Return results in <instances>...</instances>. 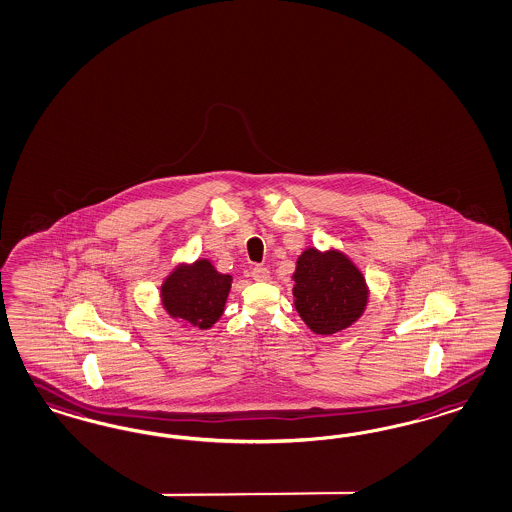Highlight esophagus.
<instances>
[{
  "label": "esophagus",
  "mask_w": 512,
  "mask_h": 512,
  "mask_svg": "<svg viewBox=\"0 0 512 512\" xmlns=\"http://www.w3.org/2000/svg\"><path fill=\"white\" fill-rule=\"evenodd\" d=\"M251 276L255 282H268L270 280V270L263 265H257L251 270Z\"/></svg>",
  "instance_id": "esophagus-1"
}]
</instances>
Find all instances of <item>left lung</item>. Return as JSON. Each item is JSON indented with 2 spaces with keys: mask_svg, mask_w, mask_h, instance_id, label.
<instances>
[{
  "mask_svg": "<svg viewBox=\"0 0 512 512\" xmlns=\"http://www.w3.org/2000/svg\"><path fill=\"white\" fill-rule=\"evenodd\" d=\"M295 308L316 335H335L363 316L369 287L361 270L336 251L308 247L293 274Z\"/></svg>",
  "mask_w": 512,
  "mask_h": 512,
  "instance_id": "1",
  "label": "left lung"
}]
</instances>
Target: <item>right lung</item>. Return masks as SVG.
I'll list each match as a JSON object with an SVG mask.
<instances>
[{
    "instance_id": "1",
    "label": "right lung",
    "mask_w": 512,
    "mask_h": 512,
    "mask_svg": "<svg viewBox=\"0 0 512 512\" xmlns=\"http://www.w3.org/2000/svg\"><path fill=\"white\" fill-rule=\"evenodd\" d=\"M230 283V274L217 272L208 259H198L170 272L160 285V300L168 316L198 329H210L225 312Z\"/></svg>"
}]
</instances>
